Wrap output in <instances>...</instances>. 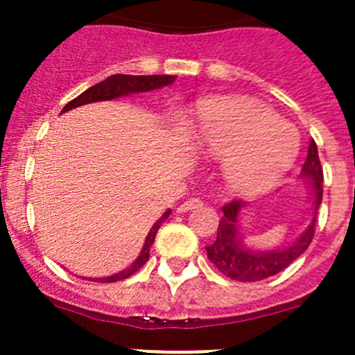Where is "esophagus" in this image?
Returning a JSON list of instances; mask_svg holds the SVG:
<instances>
[{"mask_svg": "<svg viewBox=\"0 0 355 355\" xmlns=\"http://www.w3.org/2000/svg\"><path fill=\"white\" fill-rule=\"evenodd\" d=\"M199 207H203V199L190 198V199H187L184 203H181L180 207H178V212H189V210L199 209Z\"/></svg>", "mask_w": 355, "mask_h": 355, "instance_id": "obj_1", "label": "esophagus"}]
</instances>
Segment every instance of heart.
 Masks as SVG:
<instances>
[{"instance_id":"heart-1","label":"heart","mask_w":355,"mask_h":355,"mask_svg":"<svg viewBox=\"0 0 355 355\" xmlns=\"http://www.w3.org/2000/svg\"><path fill=\"white\" fill-rule=\"evenodd\" d=\"M196 139L214 156L227 157L234 189L257 192L276 183L294 163L300 139L270 108L247 101H212L199 112Z\"/></svg>"}]
</instances>
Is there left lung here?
Here are the masks:
<instances>
[{
    "label": "left lung",
    "instance_id": "obj_1",
    "mask_svg": "<svg viewBox=\"0 0 355 355\" xmlns=\"http://www.w3.org/2000/svg\"><path fill=\"white\" fill-rule=\"evenodd\" d=\"M303 174L309 175L314 184V219L301 234L300 239H295L290 247L270 252H254L245 248L237 232V218L243 203L232 199L230 203L225 205L223 218L218 227V237L210 247H207V256L221 274L236 281H263L285 270L310 247L315 232V214L323 199V166L319 161L315 141H310Z\"/></svg>",
    "mask_w": 355,
    "mask_h": 355
}]
</instances>
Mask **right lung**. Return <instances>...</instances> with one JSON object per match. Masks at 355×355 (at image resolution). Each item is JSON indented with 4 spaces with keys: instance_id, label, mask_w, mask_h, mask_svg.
I'll return each instance as SVG.
<instances>
[{
    "instance_id": "right-lung-1",
    "label": "right lung",
    "mask_w": 355,
    "mask_h": 355,
    "mask_svg": "<svg viewBox=\"0 0 355 355\" xmlns=\"http://www.w3.org/2000/svg\"><path fill=\"white\" fill-rule=\"evenodd\" d=\"M175 76H128V74H114L110 78H107L101 83L94 85L89 90H85L83 94H79L78 98H74L70 103H67L63 107L61 112H67V110H72L76 107H81V105L94 103V101H107V99L119 98V96H127L132 92H148V90L161 89V87H166V85L174 83ZM171 216V210H166L159 219H157L154 227L150 228V232L146 236L145 245H143V250L139 254L136 261L128 266L127 270L119 272V274H114L110 277H101V279H96L99 283H114V281H121L130 277L132 274H136L139 268L146 263L148 256H150V247L154 245V239H156V234L159 230V227L163 225L166 218ZM94 281V279H92Z\"/></svg>"
}]
</instances>
